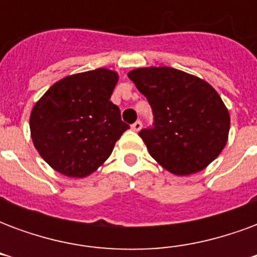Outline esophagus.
<instances>
[{"label":"esophagus","instance_id":"34e87169","mask_svg":"<svg viewBox=\"0 0 257 257\" xmlns=\"http://www.w3.org/2000/svg\"><path fill=\"white\" fill-rule=\"evenodd\" d=\"M142 126H143L142 121H136L135 123H132V129H134V131H136V132H139L140 129H142Z\"/></svg>","mask_w":257,"mask_h":257}]
</instances>
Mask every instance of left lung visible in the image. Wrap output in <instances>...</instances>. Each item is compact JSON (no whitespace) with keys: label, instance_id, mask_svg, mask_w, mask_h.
Here are the masks:
<instances>
[{"label":"left lung","instance_id":"1","mask_svg":"<svg viewBox=\"0 0 257 257\" xmlns=\"http://www.w3.org/2000/svg\"><path fill=\"white\" fill-rule=\"evenodd\" d=\"M128 77L149 100L154 117L139 136L167 171L191 175L220 154L228 138L230 115L208 82L172 67L136 68Z\"/></svg>","mask_w":257,"mask_h":257}]
</instances>
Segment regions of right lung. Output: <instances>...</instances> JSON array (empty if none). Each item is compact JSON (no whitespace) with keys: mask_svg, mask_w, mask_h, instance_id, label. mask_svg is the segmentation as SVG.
Listing matches in <instances>:
<instances>
[{"mask_svg":"<svg viewBox=\"0 0 257 257\" xmlns=\"http://www.w3.org/2000/svg\"><path fill=\"white\" fill-rule=\"evenodd\" d=\"M118 74L96 68L60 79L37 101L31 139L47 164L70 178L95 172L129 128L111 100Z\"/></svg>","mask_w":257,"mask_h":257,"instance_id":"right-lung-1","label":"right lung"}]
</instances>
